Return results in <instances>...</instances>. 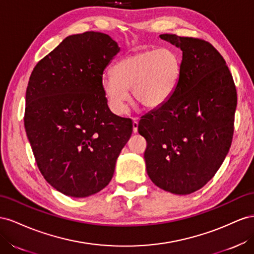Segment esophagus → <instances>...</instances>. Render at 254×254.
Returning a JSON list of instances; mask_svg holds the SVG:
<instances>
[{"instance_id": "1", "label": "esophagus", "mask_w": 254, "mask_h": 254, "mask_svg": "<svg viewBox=\"0 0 254 254\" xmlns=\"http://www.w3.org/2000/svg\"><path fill=\"white\" fill-rule=\"evenodd\" d=\"M137 131H138V120L137 118H133V132L137 133Z\"/></svg>"}]
</instances>
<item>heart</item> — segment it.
Returning a JSON list of instances; mask_svg holds the SVG:
<instances>
[{
    "instance_id": "heart-1",
    "label": "heart",
    "mask_w": 254,
    "mask_h": 254,
    "mask_svg": "<svg viewBox=\"0 0 254 254\" xmlns=\"http://www.w3.org/2000/svg\"><path fill=\"white\" fill-rule=\"evenodd\" d=\"M181 63L175 51L167 48L144 50L116 63L112 76H104L102 88L111 110L125 114L132 90L135 102L144 108H155L171 95L178 83Z\"/></svg>"
}]
</instances>
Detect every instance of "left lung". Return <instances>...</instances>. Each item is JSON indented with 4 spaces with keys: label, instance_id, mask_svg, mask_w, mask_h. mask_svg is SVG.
I'll return each mask as SVG.
<instances>
[{
    "label": "left lung",
    "instance_id": "8db88e82",
    "mask_svg": "<svg viewBox=\"0 0 254 254\" xmlns=\"http://www.w3.org/2000/svg\"><path fill=\"white\" fill-rule=\"evenodd\" d=\"M182 50L178 83L163 104L141 117L147 172L162 190L188 194L220 168L234 133L236 87L221 54L211 43L163 34Z\"/></svg>",
    "mask_w": 254,
    "mask_h": 254
}]
</instances>
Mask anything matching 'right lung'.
<instances>
[{
    "label": "right lung",
    "mask_w": 254,
    "mask_h": 254,
    "mask_svg": "<svg viewBox=\"0 0 254 254\" xmlns=\"http://www.w3.org/2000/svg\"><path fill=\"white\" fill-rule=\"evenodd\" d=\"M119 51L103 33L71 35L38 62L28 81L24 127L36 164L70 197L102 190L132 135V120L111 112L102 88L104 69Z\"/></svg>",
    "instance_id": "right-lung-1"
}]
</instances>
